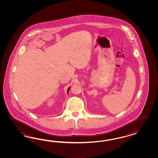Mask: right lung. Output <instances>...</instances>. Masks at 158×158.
I'll return each mask as SVG.
<instances>
[{
    "mask_svg": "<svg viewBox=\"0 0 158 158\" xmlns=\"http://www.w3.org/2000/svg\"><path fill=\"white\" fill-rule=\"evenodd\" d=\"M69 89H70V88H69V89H68V91H67V92H68V91H69Z\"/></svg>",
    "mask_w": 158,
    "mask_h": 158,
    "instance_id": "obj_1",
    "label": "right lung"
}]
</instances>
